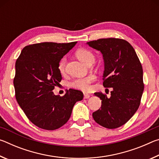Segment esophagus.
<instances>
[{
    "instance_id": "obj_1",
    "label": "esophagus",
    "mask_w": 159,
    "mask_h": 159,
    "mask_svg": "<svg viewBox=\"0 0 159 159\" xmlns=\"http://www.w3.org/2000/svg\"><path fill=\"white\" fill-rule=\"evenodd\" d=\"M90 97V95H88L87 93H84V97H83V98H84V99H88Z\"/></svg>"
}]
</instances>
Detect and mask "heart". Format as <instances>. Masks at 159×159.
Returning a JSON list of instances; mask_svg holds the SVG:
<instances>
[{
	"label": "heart",
	"mask_w": 159,
	"mask_h": 159,
	"mask_svg": "<svg viewBox=\"0 0 159 159\" xmlns=\"http://www.w3.org/2000/svg\"><path fill=\"white\" fill-rule=\"evenodd\" d=\"M76 57L87 65H90L95 60V56L90 50L85 49V48H80L78 49L75 52ZM66 58L62 57L58 63V71L61 74H64L66 71ZM95 79V76L93 75H88L87 76L78 78L69 83V86L70 88L78 90H81L83 92L88 91L90 88V84Z\"/></svg>",
	"instance_id": "1"
}]
</instances>
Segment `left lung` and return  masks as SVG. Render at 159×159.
<instances>
[{"label":"left lung","instance_id":"obj_1","mask_svg":"<svg viewBox=\"0 0 159 159\" xmlns=\"http://www.w3.org/2000/svg\"><path fill=\"white\" fill-rule=\"evenodd\" d=\"M88 45L103 55V85L113 89L110 98L102 92L95 93L101 99L102 105L93 113V117L104 128H118L130 119L140 104L144 88L141 62L125 40L107 38L90 41Z\"/></svg>","mask_w":159,"mask_h":159}]
</instances>
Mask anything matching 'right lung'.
I'll use <instances>...</instances> for the list:
<instances>
[{"label":"right lung","mask_w":159,"mask_h":159,"mask_svg":"<svg viewBox=\"0 0 159 159\" xmlns=\"http://www.w3.org/2000/svg\"><path fill=\"white\" fill-rule=\"evenodd\" d=\"M77 42H44L26 45L15 63L13 80L15 98L26 117L35 125L48 130L60 128L68 121L81 91L69 89L63 96L53 89L61 80L58 63Z\"/></svg>","instance_id":"add662e5"}]
</instances>
